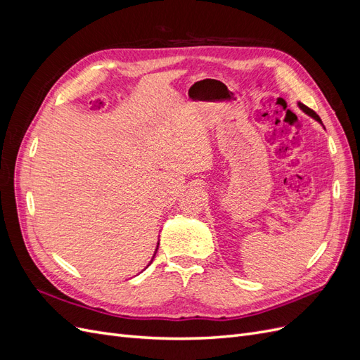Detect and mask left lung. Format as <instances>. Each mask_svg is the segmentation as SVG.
I'll list each match as a JSON object with an SVG mask.
<instances>
[{
  "label": "left lung",
  "instance_id": "1",
  "mask_svg": "<svg viewBox=\"0 0 360 360\" xmlns=\"http://www.w3.org/2000/svg\"><path fill=\"white\" fill-rule=\"evenodd\" d=\"M297 105H299V108H300V110H302L303 112H307V114H308V115H311L314 120H317L319 123H321V118H320L317 114H315V112L311 110V108H308L307 105H303V103H300V102H299Z\"/></svg>",
  "mask_w": 360,
  "mask_h": 360
}]
</instances>
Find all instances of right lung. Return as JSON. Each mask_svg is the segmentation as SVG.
Instances as JSON below:
<instances>
[{
    "label": "right lung",
    "instance_id": "right-lung-1",
    "mask_svg": "<svg viewBox=\"0 0 360 360\" xmlns=\"http://www.w3.org/2000/svg\"><path fill=\"white\" fill-rule=\"evenodd\" d=\"M159 245V243H158ZM156 250H158V248H156ZM155 255H156V252H155ZM155 255H153V258H155ZM153 258H151V261H153ZM151 261H150V264H151Z\"/></svg>",
    "mask_w": 360,
    "mask_h": 360
}]
</instances>
